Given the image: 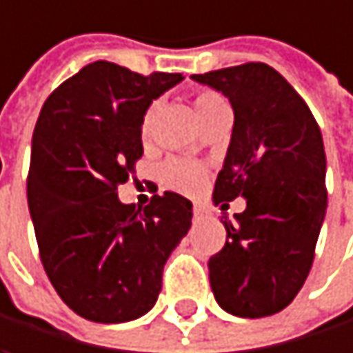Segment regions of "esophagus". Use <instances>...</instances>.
<instances>
[{
    "mask_svg": "<svg viewBox=\"0 0 353 353\" xmlns=\"http://www.w3.org/2000/svg\"><path fill=\"white\" fill-rule=\"evenodd\" d=\"M208 216H210V212H208L205 208H201V205H195V208H193V218H195V222L205 220Z\"/></svg>",
    "mask_w": 353,
    "mask_h": 353,
    "instance_id": "1",
    "label": "esophagus"
}]
</instances>
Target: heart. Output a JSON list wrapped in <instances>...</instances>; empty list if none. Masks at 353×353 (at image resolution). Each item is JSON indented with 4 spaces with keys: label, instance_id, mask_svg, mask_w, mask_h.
<instances>
[{
    "label": "heart",
    "instance_id": "1",
    "mask_svg": "<svg viewBox=\"0 0 353 353\" xmlns=\"http://www.w3.org/2000/svg\"><path fill=\"white\" fill-rule=\"evenodd\" d=\"M228 112V104L226 100L214 92V90L201 88L195 92L193 96V114L199 123V127H203L205 123H210L212 119H216L218 114ZM154 117H156V106H148L141 114L139 121V137L141 141H150L152 137V127H154ZM208 179V168L199 162H191V160H183V158H172L168 162L162 164L160 168V181L166 189L183 193V195H197Z\"/></svg>",
    "mask_w": 353,
    "mask_h": 353
}]
</instances>
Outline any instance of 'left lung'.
<instances>
[{"instance_id":"left-lung-1","label":"left lung","mask_w":353,"mask_h":353,"mask_svg":"<svg viewBox=\"0 0 353 353\" xmlns=\"http://www.w3.org/2000/svg\"><path fill=\"white\" fill-rule=\"evenodd\" d=\"M191 78L222 92L234 110L214 201L224 210L247 199L243 214L222 220L226 245L208 263L212 292L230 314H275L304 285L327 212L321 129L302 96L267 63Z\"/></svg>"}]
</instances>
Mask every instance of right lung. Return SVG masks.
Returning <instances> with one entry per match:
<instances>
[{
  "label": "right lung",
  "mask_w": 353,
  "mask_h": 353,
  "mask_svg": "<svg viewBox=\"0 0 353 353\" xmlns=\"http://www.w3.org/2000/svg\"><path fill=\"white\" fill-rule=\"evenodd\" d=\"M181 80L94 61L51 92L34 125L26 193L41 261L59 298L94 323L145 314L191 228L193 205L179 193L143 210L117 195L143 154V110Z\"/></svg>",
  "instance_id": "right-lung-1"
}]
</instances>
